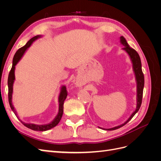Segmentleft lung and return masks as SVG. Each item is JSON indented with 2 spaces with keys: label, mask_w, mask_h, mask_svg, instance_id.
I'll return each instance as SVG.
<instances>
[{
  "label": "left lung",
  "mask_w": 161,
  "mask_h": 161,
  "mask_svg": "<svg viewBox=\"0 0 161 161\" xmlns=\"http://www.w3.org/2000/svg\"><path fill=\"white\" fill-rule=\"evenodd\" d=\"M120 43L121 45H123L124 46L122 48V50L128 53L130 58L131 64H132V69H133V71L136 78V85H136V88H137V90H136V92H137V94H136V102H137V105H136V110L133 112L132 114H131L128 119L126 121H125L124 124H122L120 125L116 126V127L109 128V129L102 128L99 127V128H101L104 130H114L122 127V126H124V125L127 124L130 120H131V119L133 118L134 115L137 113L140 108L141 104H142L143 89H144V77L142 70V64H141L140 58L139 56L138 52L135 50H134L133 48H131L130 47L128 43H127V41L125 40V39L123 36L120 37Z\"/></svg>",
  "instance_id": "left-lung-1"
}]
</instances>
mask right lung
<instances>
[{
	"label": "right lung",
	"instance_id": "1",
	"mask_svg": "<svg viewBox=\"0 0 161 161\" xmlns=\"http://www.w3.org/2000/svg\"><path fill=\"white\" fill-rule=\"evenodd\" d=\"M42 37V35H38L35 37H32L30 39V40L27 42L26 44L23 47H21L20 49H19L17 52L14 54L13 57V65L11 70L9 72L8 74V102H9V105H10L12 111L14 112V114H15L17 116V118L20 120L21 122L26 126L27 128H30L31 130H35V131H46V130H49L53 128H54L55 126H56L58 123L60 122V121L62 117L63 114V109H64V102L65 99H66L67 97V91H66V86H62L61 89H60V92L59 96H58V103H59V111H58V114L56 116V118H54L52 121H51L50 123L47 124H43V125H39V124H31V123H25L19 119V116L17 115V111L14 109V106L12 103V95H13V83L14 82V80H15V76H14V70H15V66L17 64V63L20 61V60L22 58L23 56L24 55V53H25V52L27 50V49L30 47L32 43L37 40V39L41 38Z\"/></svg>",
	"mask_w": 161,
	"mask_h": 161
}]
</instances>
